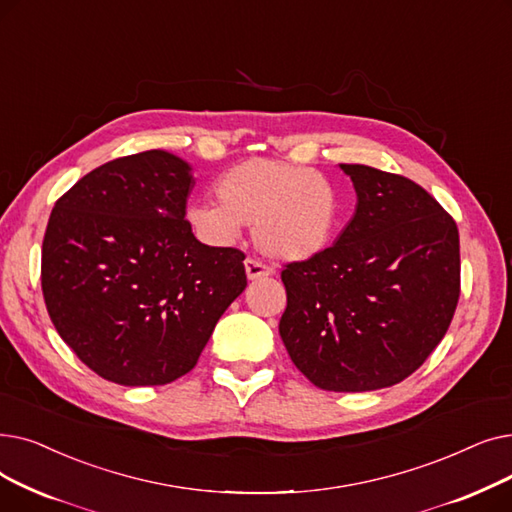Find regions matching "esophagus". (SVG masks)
<instances>
[{"mask_svg": "<svg viewBox=\"0 0 512 512\" xmlns=\"http://www.w3.org/2000/svg\"><path fill=\"white\" fill-rule=\"evenodd\" d=\"M243 264H246V275H248L250 281H258V279H262V277H271V275H273L271 266H266V264H262V262H258V260L248 258Z\"/></svg>", "mask_w": 512, "mask_h": 512, "instance_id": "1", "label": "esophagus"}]
</instances>
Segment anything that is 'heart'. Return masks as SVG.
<instances>
[{
  "mask_svg": "<svg viewBox=\"0 0 512 512\" xmlns=\"http://www.w3.org/2000/svg\"><path fill=\"white\" fill-rule=\"evenodd\" d=\"M216 202H193L185 221L210 243H231L254 225L256 248L273 260L302 262L321 254L337 223L335 185L316 170L254 158L218 177Z\"/></svg>",
  "mask_w": 512,
  "mask_h": 512,
  "instance_id": "1",
  "label": "heart"
}]
</instances>
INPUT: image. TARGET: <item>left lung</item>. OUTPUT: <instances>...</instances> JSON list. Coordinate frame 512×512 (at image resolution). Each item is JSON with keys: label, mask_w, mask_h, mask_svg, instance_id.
Listing matches in <instances>:
<instances>
[{"label": "left lung", "mask_w": 512, "mask_h": 512, "mask_svg": "<svg viewBox=\"0 0 512 512\" xmlns=\"http://www.w3.org/2000/svg\"><path fill=\"white\" fill-rule=\"evenodd\" d=\"M354 216L331 248L287 264L279 335L329 392H373L415 373L446 335L460 294L458 229L406 177L339 164Z\"/></svg>", "instance_id": "8db88e82"}]
</instances>
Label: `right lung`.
Instances as JSON below:
<instances>
[{
    "mask_svg": "<svg viewBox=\"0 0 512 512\" xmlns=\"http://www.w3.org/2000/svg\"><path fill=\"white\" fill-rule=\"evenodd\" d=\"M193 166L166 150L116 158L56 202L41 252L50 319L91 371L118 385L189 373L248 285L243 256L185 221Z\"/></svg>",
    "mask_w": 512,
    "mask_h": 512,
    "instance_id": "1",
    "label": "right lung"
}]
</instances>
